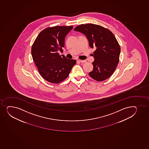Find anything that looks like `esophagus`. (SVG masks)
<instances>
[{
	"mask_svg": "<svg viewBox=\"0 0 149 149\" xmlns=\"http://www.w3.org/2000/svg\"><path fill=\"white\" fill-rule=\"evenodd\" d=\"M77 61H78V62H81V63H85L86 62V61H85V60H78Z\"/></svg>",
	"mask_w": 149,
	"mask_h": 149,
	"instance_id": "1",
	"label": "esophagus"
}]
</instances>
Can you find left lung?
I'll use <instances>...</instances> for the list:
<instances>
[{
    "mask_svg": "<svg viewBox=\"0 0 149 149\" xmlns=\"http://www.w3.org/2000/svg\"><path fill=\"white\" fill-rule=\"evenodd\" d=\"M74 30L84 34L90 47L94 48L93 70L90 77L97 81L107 79L114 72L119 63L120 47L115 37L109 30L94 24H81Z\"/></svg>",
    "mask_w": 149,
    "mask_h": 149,
    "instance_id": "left-lung-1",
    "label": "left lung"
}]
</instances>
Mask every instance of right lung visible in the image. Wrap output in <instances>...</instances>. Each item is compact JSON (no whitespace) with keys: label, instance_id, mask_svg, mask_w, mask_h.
<instances>
[{"label":"right lung","instance_id":"right-lung-1","mask_svg":"<svg viewBox=\"0 0 149 149\" xmlns=\"http://www.w3.org/2000/svg\"><path fill=\"white\" fill-rule=\"evenodd\" d=\"M73 26L45 28L38 35L32 46L33 61L41 76L50 83H59L66 79L76 60L59 55L64 47L65 39Z\"/></svg>","mask_w":149,"mask_h":149}]
</instances>
